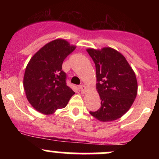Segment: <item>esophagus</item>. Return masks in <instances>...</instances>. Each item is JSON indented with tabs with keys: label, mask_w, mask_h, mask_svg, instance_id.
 Returning <instances> with one entry per match:
<instances>
[{
	"label": "esophagus",
	"mask_w": 159,
	"mask_h": 159,
	"mask_svg": "<svg viewBox=\"0 0 159 159\" xmlns=\"http://www.w3.org/2000/svg\"><path fill=\"white\" fill-rule=\"evenodd\" d=\"M79 88H80V90H81V93H85L86 91H87V88H86L85 86H84V85H81V86H80Z\"/></svg>",
	"instance_id": "obj_1"
}]
</instances>
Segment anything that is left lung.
<instances>
[{
  "label": "left lung",
  "instance_id": "obj_1",
  "mask_svg": "<svg viewBox=\"0 0 159 159\" xmlns=\"http://www.w3.org/2000/svg\"><path fill=\"white\" fill-rule=\"evenodd\" d=\"M96 71V90L101 107L90 114L102 122H111L123 116L135 99L138 81L132 67L123 54L115 49L87 48Z\"/></svg>",
  "mask_w": 159,
  "mask_h": 159
}]
</instances>
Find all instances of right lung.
<instances>
[{
  "label": "right lung",
  "instance_id": "add662e5",
  "mask_svg": "<svg viewBox=\"0 0 159 159\" xmlns=\"http://www.w3.org/2000/svg\"><path fill=\"white\" fill-rule=\"evenodd\" d=\"M66 40L57 39L47 43L27 63L23 85L29 103L45 115L66 106L75 92L66 85L62 64L75 49Z\"/></svg>",
  "mask_w": 159,
  "mask_h": 159
}]
</instances>
